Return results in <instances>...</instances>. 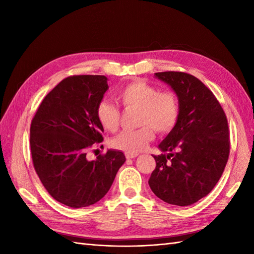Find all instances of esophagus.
Here are the masks:
<instances>
[{
	"label": "esophagus",
	"mask_w": 254,
	"mask_h": 254,
	"mask_svg": "<svg viewBox=\"0 0 254 254\" xmlns=\"http://www.w3.org/2000/svg\"><path fill=\"white\" fill-rule=\"evenodd\" d=\"M137 156H138L137 153H127V152H126V157H127V159L135 158V157H137Z\"/></svg>",
	"instance_id": "obj_1"
}]
</instances>
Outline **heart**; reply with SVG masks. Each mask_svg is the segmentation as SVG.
I'll list each match as a JSON object with an SVG mask.
<instances>
[{"instance_id": "b5f03b06", "label": "heart", "mask_w": 254, "mask_h": 254, "mask_svg": "<svg viewBox=\"0 0 254 254\" xmlns=\"http://www.w3.org/2000/svg\"><path fill=\"white\" fill-rule=\"evenodd\" d=\"M122 105L130 109H138L135 130L124 131L112 138L113 148L127 153L141 152L155 137V131L165 134L176 127L180 117V102L176 93L160 90L157 86L145 80H133L117 90ZM96 116L106 131L115 132L121 121V111L115 102L101 100Z\"/></svg>"}]
</instances>
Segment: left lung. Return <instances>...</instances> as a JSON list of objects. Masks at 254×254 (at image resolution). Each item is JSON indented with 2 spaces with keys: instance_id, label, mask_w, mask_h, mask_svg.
Instances as JSON below:
<instances>
[{
  "instance_id": "obj_1",
  "label": "left lung",
  "mask_w": 254,
  "mask_h": 254,
  "mask_svg": "<svg viewBox=\"0 0 254 254\" xmlns=\"http://www.w3.org/2000/svg\"><path fill=\"white\" fill-rule=\"evenodd\" d=\"M180 102L176 127L159 144L148 185L164 202L188 206L206 196L222 177L230 141L225 111L201 80L183 72H159ZM168 151L170 154H166Z\"/></svg>"
}]
</instances>
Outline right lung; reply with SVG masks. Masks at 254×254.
Wrapping results in <instances>:
<instances>
[{
  "mask_svg": "<svg viewBox=\"0 0 254 254\" xmlns=\"http://www.w3.org/2000/svg\"><path fill=\"white\" fill-rule=\"evenodd\" d=\"M108 89L104 75H73L48 94L30 124L35 170L50 195L66 206L86 207L109 191L126 156L108 150L95 160L86 155L104 141L96 109Z\"/></svg>",
  "mask_w": 254,
  "mask_h": 254,
  "instance_id": "1",
  "label": "right lung"
}]
</instances>
